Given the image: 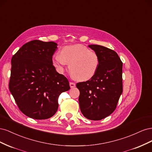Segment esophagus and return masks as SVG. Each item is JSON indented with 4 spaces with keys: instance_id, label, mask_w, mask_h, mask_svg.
Wrapping results in <instances>:
<instances>
[{
    "instance_id": "34e87169",
    "label": "esophagus",
    "mask_w": 152,
    "mask_h": 152,
    "mask_svg": "<svg viewBox=\"0 0 152 152\" xmlns=\"http://www.w3.org/2000/svg\"><path fill=\"white\" fill-rule=\"evenodd\" d=\"M70 86L71 88H73V87H75V83H74V82H70Z\"/></svg>"
}]
</instances>
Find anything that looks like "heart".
Segmentation results:
<instances>
[{"label": "heart", "mask_w": 152, "mask_h": 152, "mask_svg": "<svg viewBox=\"0 0 152 152\" xmlns=\"http://www.w3.org/2000/svg\"><path fill=\"white\" fill-rule=\"evenodd\" d=\"M53 62L60 71L69 64L72 75L77 80L85 81L91 79L97 72L99 59L94 51L84 45L77 44L63 47L61 54L53 55Z\"/></svg>", "instance_id": "1"}]
</instances>
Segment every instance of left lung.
Instances as JSON below:
<instances>
[{
    "mask_svg": "<svg viewBox=\"0 0 152 152\" xmlns=\"http://www.w3.org/2000/svg\"><path fill=\"white\" fill-rule=\"evenodd\" d=\"M99 59L97 72L89 80L77 83L82 113L87 119L99 121L115 110L122 93V62L113 50L89 45Z\"/></svg>",
    "mask_w": 152,
    "mask_h": 152,
    "instance_id": "8db88e82",
    "label": "left lung"
}]
</instances>
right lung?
<instances>
[{"label":"right lung","mask_w":152,"mask_h":152,"mask_svg":"<svg viewBox=\"0 0 152 152\" xmlns=\"http://www.w3.org/2000/svg\"><path fill=\"white\" fill-rule=\"evenodd\" d=\"M57 49L54 42L31 40L24 44L11 59L10 92L21 112L37 120L56 113L58 99L70 87L66 77L53 65Z\"/></svg>","instance_id":"right-lung-1"}]
</instances>
